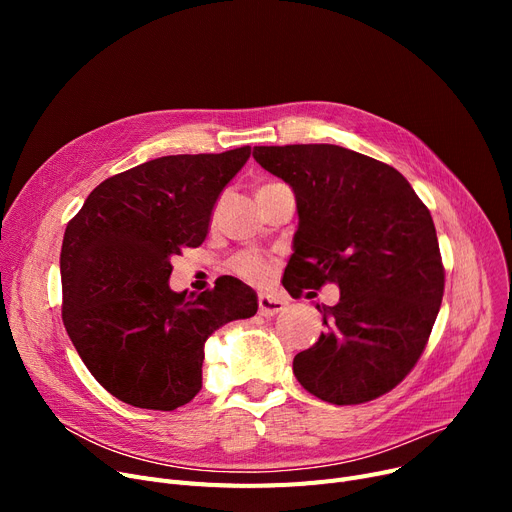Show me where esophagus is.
<instances>
[{"mask_svg": "<svg viewBox=\"0 0 512 512\" xmlns=\"http://www.w3.org/2000/svg\"><path fill=\"white\" fill-rule=\"evenodd\" d=\"M284 311V303L276 297V294H259V313L270 317Z\"/></svg>", "mask_w": 512, "mask_h": 512, "instance_id": "obj_1", "label": "esophagus"}]
</instances>
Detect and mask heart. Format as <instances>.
<instances>
[{"mask_svg": "<svg viewBox=\"0 0 512 512\" xmlns=\"http://www.w3.org/2000/svg\"><path fill=\"white\" fill-rule=\"evenodd\" d=\"M234 272L251 282H259L267 274V261L257 253H242L234 259Z\"/></svg>", "mask_w": 512, "mask_h": 512, "instance_id": "heart-1", "label": "heart"}]
</instances>
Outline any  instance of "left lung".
I'll list each match as a JSON object with an SVG mask.
<instances>
[{"label":"left lung","mask_w":512,"mask_h":512,"mask_svg":"<svg viewBox=\"0 0 512 512\" xmlns=\"http://www.w3.org/2000/svg\"><path fill=\"white\" fill-rule=\"evenodd\" d=\"M253 157L297 199L284 288L292 299L340 288L334 307L315 305L326 332L294 357V375L332 405L390 392L419 361L444 294L429 209L398 170L338 145L255 147Z\"/></svg>","instance_id":"left-lung-1"}]
</instances>
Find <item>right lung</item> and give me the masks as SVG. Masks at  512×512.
<instances>
[{
  "mask_svg": "<svg viewBox=\"0 0 512 512\" xmlns=\"http://www.w3.org/2000/svg\"><path fill=\"white\" fill-rule=\"evenodd\" d=\"M251 147L166 155L103 180L68 222L60 253L62 319L93 378L126 405L174 411L201 390L205 340L257 313L232 276L174 292L172 257L199 247L224 186Z\"/></svg>",
  "mask_w": 512,
  "mask_h": 512,
  "instance_id": "obj_1",
  "label": "right lung"
}]
</instances>
